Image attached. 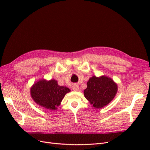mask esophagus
I'll return each mask as SVG.
<instances>
[{"label": "esophagus", "instance_id": "esophagus-1", "mask_svg": "<svg viewBox=\"0 0 150 150\" xmlns=\"http://www.w3.org/2000/svg\"><path fill=\"white\" fill-rule=\"evenodd\" d=\"M72 89H73L74 91H78V90H79V86H78L76 85V84H75V85L73 86Z\"/></svg>", "mask_w": 150, "mask_h": 150}]
</instances>
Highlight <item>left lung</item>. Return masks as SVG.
<instances>
[{
	"instance_id": "8db88e82",
	"label": "left lung",
	"mask_w": 150,
	"mask_h": 150,
	"mask_svg": "<svg viewBox=\"0 0 150 150\" xmlns=\"http://www.w3.org/2000/svg\"><path fill=\"white\" fill-rule=\"evenodd\" d=\"M84 91V97L93 106L101 108L111 102L117 92V86L110 78L93 76L88 82Z\"/></svg>"
}]
</instances>
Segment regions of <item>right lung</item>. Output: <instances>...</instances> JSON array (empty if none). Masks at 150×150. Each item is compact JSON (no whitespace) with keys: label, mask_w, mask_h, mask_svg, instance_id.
Instances as JSON below:
<instances>
[{"label":"right lung","mask_w":150,"mask_h":150,"mask_svg":"<svg viewBox=\"0 0 150 150\" xmlns=\"http://www.w3.org/2000/svg\"><path fill=\"white\" fill-rule=\"evenodd\" d=\"M70 90L60 86L57 81L40 80L31 89V96L37 104L50 110L57 109L66 94Z\"/></svg>","instance_id":"add662e5"}]
</instances>
